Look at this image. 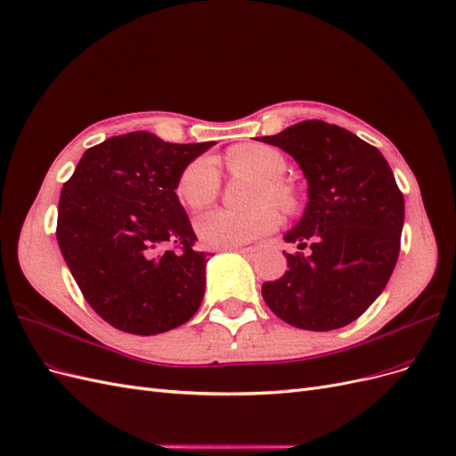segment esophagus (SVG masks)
Returning a JSON list of instances; mask_svg holds the SVG:
<instances>
[{
    "mask_svg": "<svg viewBox=\"0 0 456 456\" xmlns=\"http://www.w3.org/2000/svg\"><path fill=\"white\" fill-rule=\"evenodd\" d=\"M240 255H243L245 258H255L258 256V249L256 247H241V249H238Z\"/></svg>",
    "mask_w": 456,
    "mask_h": 456,
    "instance_id": "esophagus-1",
    "label": "esophagus"
}]
</instances>
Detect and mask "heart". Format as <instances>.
<instances>
[{"mask_svg": "<svg viewBox=\"0 0 456 456\" xmlns=\"http://www.w3.org/2000/svg\"><path fill=\"white\" fill-rule=\"evenodd\" d=\"M228 169L233 175H249L258 178L253 194L256 209L236 213L216 209L205 213L196 220L198 240L207 249H240L255 243L280 224V213L266 203L287 207L291 194L280 181L285 173V158L278 150L265 144L233 146L226 154ZM220 190V171L213 156H200L190 161L178 176L176 194L190 209H203L213 203Z\"/></svg>", "mask_w": 456, "mask_h": 456, "instance_id": "heart-1", "label": "heart"}]
</instances>
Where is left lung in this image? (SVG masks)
<instances>
[{"mask_svg": "<svg viewBox=\"0 0 456 456\" xmlns=\"http://www.w3.org/2000/svg\"><path fill=\"white\" fill-rule=\"evenodd\" d=\"M287 151L305 173L308 203L283 253L285 273L262 285L270 310L289 325L333 330L357 320L379 298L395 268L405 201L388 161L360 136L310 119L260 136Z\"/></svg>", "mask_w": 456, "mask_h": 456, "instance_id": "obj_1", "label": "left lung"}]
</instances>
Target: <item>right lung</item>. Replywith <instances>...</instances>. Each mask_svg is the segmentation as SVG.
I'll return each mask as SVG.
<instances>
[{
  "label": "right lung",
  "mask_w": 456,
  "mask_h": 456,
  "mask_svg": "<svg viewBox=\"0 0 456 456\" xmlns=\"http://www.w3.org/2000/svg\"><path fill=\"white\" fill-rule=\"evenodd\" d=\"M215 142L148 131L89 148L59 200L57 241L89 306L131 335L186 323L205 293L207 255L176 196L178 176Z\"/></svg>",
  "instance_id": "1"
}]
</instances>
